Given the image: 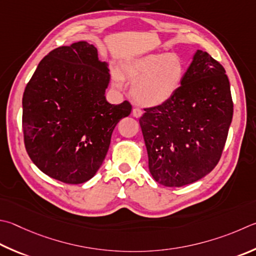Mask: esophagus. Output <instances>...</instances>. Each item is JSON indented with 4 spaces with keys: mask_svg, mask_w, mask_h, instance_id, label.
Instances as JSON below:
<instances>
[{
    "mask_svg": "<svg viewBox=\"0 0 256 256\" xmlns=\"http://www.w3.org/2000/svg\"><path fill=\"white\" fill-rule=\"evenodd\" d=\"M132 114H133L134 118H140L143 113H142V110H141L140 108H133V110H132Z\"/></svg>",
    "mask_w": 256,
    "mask_h": 256,
    "instance_id": "34e87169",
    "label": "esophagus"
}]
</instances>
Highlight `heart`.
I'll use <instances>...</instances> for the list:
<instances>
[{
  "mask_svg": "<svg viewBox=\"0 0 256 256\" xmlns=\"http://www.w3.org/2000/svg\"><path fill=\"white\" fill-rule=\"evenodd\" d=\"M186 64L178 54H148L130 59L122 66L123 75L133 82L132 96L138 104L156 108L176 95L186 76ZM116 87H122L118 74L114 75Z\"/></svg>",
  "mask_w": 256,
  "mask_h": 256,
  "instance_id": "obj_1",
  "label": "heart"
}]
</instances>
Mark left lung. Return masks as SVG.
Instances as JSON below:
<instances>
[{"instance_id":"left-lung-1","label":"left lung","mask_w":256,"mask_h":256,"mask_svg":"<svg viewBox=\"0 0 256 256\" xmlns=\"http://www.w3.org/2000/svg\"><path fill=\"white\" fill-rule=\"evenodd\" d=\"M144 110L140 125L148 170L158 184L181 187L215 168L233 118V100L225 69L210 54L197 50L172 98Z\"/></svg>"}]
</instances>
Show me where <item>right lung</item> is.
<instances>
[{
  "label": "right lung",
  "instance_id": "right-lung-1",
  "mask_svg": "<svg viewBox=\"0 0 256 256\" xmlns=\"http://www.w3.org/2000/svg\"><path fill=\"white\" fill-rule=\"evenodd\" d=\"M108 64L86 41L59 47L39 62L22 98L24 144L44 174L82 184L100 168L113 130L132 110L106 100Z\"/></svg>",
  "mask_w": 256,
  "mask_h": 256
}]
</instances>
